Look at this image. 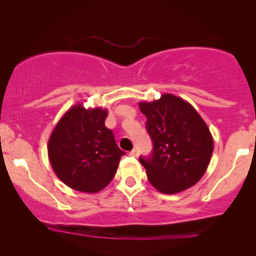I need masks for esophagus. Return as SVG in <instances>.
I'll return each mask as SVG.
<instances>
[{"instance_id": "obj_1", "label": "esophagus", "mask_w": 256, "mask_h": 256, "mask_svg": "<svg viewBox=\"0 0 256 256\" xmlns=\"http://www.w3.org/2000/svg\"><path fill=\"white\" fill-rule=\"evenodd\" d=\"M129 155L130 156H132V157H138V150L136 149H132L130 152H129Z\"/></svg>"}]
</instances>
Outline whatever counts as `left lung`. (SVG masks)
<instances>
[{"label":"left lung","mask_w":256,"mask_h":256,"mask_svg":"<svg viewBox=\"0 0 256 256\" xmlns=\"http://www.w3.org/2000/svg\"><path fill=\"white\" fill-rule=\"evenodd\" d=\"M138 106L154 144L152 156L140 157L150 183L166 194L194 186L204 176L213 152L208 124L188 101L174 94Z\"/></svg>","instance_id":"1"}]
</instances>
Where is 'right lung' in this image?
<instances>
[{"label": "right lung", "instance_id": "obj_1", "mask_svg": "<svg viewBox=\"0 0 256 256\" xmlns=\"http://www.w3.org/2000/svg\"><path fill=\"white\" fill-rule=\"evenodd\" d=\"M107 110L70 108L48 138L51 166L62 183L73 190L94 194L106 188L116 174L124 152L104 126Z\"/></svg>", "mask_w": 256, "mask_h": 256}]
</instances>
